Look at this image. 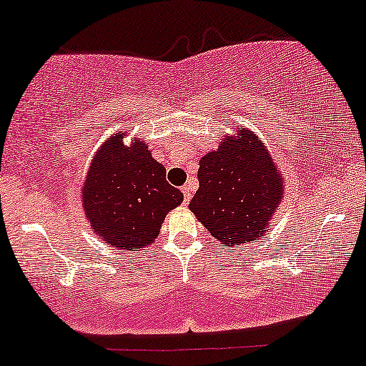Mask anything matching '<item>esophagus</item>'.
I'll return each instance as SVG.
<instances>
[{"label": "esophagus", "instance_id": "34e87169", "mask_svg": "<svg viewBox=\"0 0 366 366\" xmlns=\"http://www.w3.org/2000/svg\"><path fill=\"white\" fill-rule=\"evenodd\" d=\"M182 192H184V201H186V204H187V202L191 201V186L186 184V186L182 187Z\"/></svg>", "mask_w": 366, "mask_h": 366}]
</instances>
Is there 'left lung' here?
<instances>
[{
	"label": "left lung",
	"mask_w": 366,
	"mask_h": 366,
	"mask_svg": "<svg viewBox=\"0 0 366 366\" xmlns=\"http://www.w3.org/2000/svg\"><path fill=\"white\" fill-rule=\"evenodd\" d=\"M192 213L219 242L239 247L266 232L283 184L266 147L245 127L199 162Z\"/></svg>",
	"instance_id": "left-lung-1"
}]
</instances>
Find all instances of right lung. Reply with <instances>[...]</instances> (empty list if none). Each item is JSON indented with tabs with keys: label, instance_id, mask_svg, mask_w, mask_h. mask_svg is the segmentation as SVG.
Masks as SVG:
<instances>
[{
	"label": "right lung",
	"instance_id": "right-lung-1",
	"mask_svg": "<svg viewBox=\"0 0 366 366\" xmlns=\"http://www.w3.org/2000/svg\"><path fill=\"white\" fill-rule=\"evenodd\" d=\"M81 196L92 230L105 244L126 250L152 244L167 213L184 199L167 182L165 167L152 158L147 144L136 141L124 147L119 133L97 152Z\"/></svg>",
	"mask_w": 366,
	"mask_h": 366
}]
</instances>
